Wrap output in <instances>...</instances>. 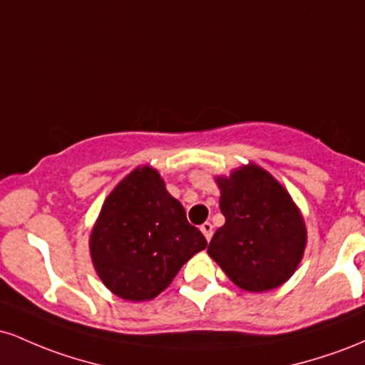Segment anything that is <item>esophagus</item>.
Masks as SVG:
<instances>
[{
  "instance_id": "obj_1",
  "label": "esophagus",
  "mask_w": 365,
  "mask_h": 365,
  "mask_svg": "<svg viewBox=\"0 0 365 365\" xmlns=\"http://www.w3.org/2000/svg\"><path fill=\"white\" fill-rule=\"evenodd\" d=\"M200 232L204 233V237H206V240L209 242V240H211V237H212V225L209 223V221H206V223L200 225Z\"/></svg>"
}]
</instances>
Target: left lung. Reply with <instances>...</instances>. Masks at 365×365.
Here are the masks:
<instances>
[{
    "label": "left lung",
    "instance_id": "obj_1",
    "mask_svg": "<svg viewBox=\"0 0 365 365\" xmlns=\"http://www.w3.org/2000/svg\"><path fill=\"white\" fill-rule=\"evenodd\" d=\"M225 225L207 254L237 287L267 292L295 273L307 232L290 194L259 166H244L216 178Z\"/></svg>",
    "mask_w": 365,
    "mask_h": 365
}]
</instances>
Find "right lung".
<instances>
[{
	"label": "right lung",
	"mask_w": 365,
	"mask_h": 365,
	"mask_svg": "<svg viewBox=\"0 0 365 365\" xmlns=\"http://www.w3.org/2000/svg\"><path fill=\"white\" fill-rule=\"evenodd\" d=\"M206 247L199 228L187 221L185 209L149 166L133 170L108 195L91 235L99 278L132 302L159 295Z\"/></svg>",
	"instance_id": "add662e5"
}]
</instances>
